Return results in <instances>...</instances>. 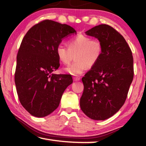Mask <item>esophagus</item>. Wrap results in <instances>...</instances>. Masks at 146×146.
Wrapping results in <instances>:
<instances>
[{"instance_id":"1","label":"esophagus","mask_w":146,"mask_h":146,"mask_svg":"<svg viewBox=\"0 0 146 146\" xmlns=\"http://www.w3.org/2000/svg\"><path fill=\"white\" fill-rule=\"evenodd\" d=\"M73 79L74 81H78V80H80V78L78 77V76H74V77L73 78Z\"/></svg>"}]
</instances>
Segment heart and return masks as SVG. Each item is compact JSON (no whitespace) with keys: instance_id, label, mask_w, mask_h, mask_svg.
<instances>
[{"instance_id":"b5f03b06","label":"heart","mask_w":146,"mask_h":146,"mask_svg":"<svg viewBox=\"0 0 146 146\" xmlns=\"http://www.w3.org/2000/svg\"><path fill=\"white\" fill-rule=\"evenodd\" d=\"M68 47L59 44L56 48V54L64 64H70L75 56V62L64 69V72L74 76L82 74L88 66H95L103 53V45L99 39L91 38L83 35H78L71 38Z\"/></svg>"}]
</instances>
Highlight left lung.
Instances as JSON below:
<instances>
[{
    "label": "left lung",
    "instance_id": "obj_1",
    "mask_svg": "<svg viewBox=\"0 0 146 146\" xmlns=\"http://www.w3.org/2000/svg\"><path fill=\"white\" fill-rule=\"evenodd\" d=\"M86 34L102 42L103 53L82 78L80 106L89 118L104 120L118 111L126 100L134 76L132 52L122 35L109 25L100 24Z\"/></svg>",
    "mask_w": 146,
    "mask_h": 146
}]
</instances>
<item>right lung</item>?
Here are the masks:
<instances>
[{"mask_svg": "<svg viewBox=\"0 0 146 146\" xmlns=\"http://www.w3.org/2000/svg\"><path fill=\"white\" fill-rule=\"evenodd\" d=\"M75 29L45 20L25 35L17 56L15 83L22 106L31 115L44 117L58 107L64 91L73 82L70 75L53 73L60 66L56 48Z\"/></svg>", "mask_w": 146, "mask_h": 146, "instance_id": "right-lung-1", "label": "right lung"}]
</instances>
